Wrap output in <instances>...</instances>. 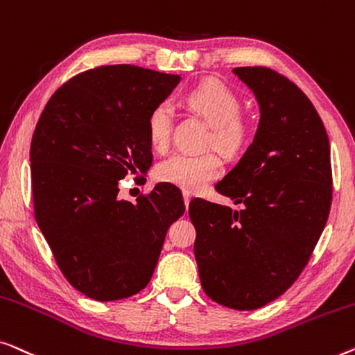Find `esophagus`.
Listing matches in <instances>:
<instances>
[{
    "label": "esophagus",
    "mask_w": 355,
    "mask_h": 355,
    "mask_svg": "<svg viewBox=\"0 0 355 355\" xmlns=\"http://www.w3.org/2000/svg\"><path fill=\"white\" fill-rule=\"evenodd\" d=\"M183 199H184V206H187V209H188V206H189V201H191V194L184 191V193H183Z\"/></svg>",
    "instance_id": "34e87169"
}]
</instances>
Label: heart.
Returning a JSON list of instances; mask_svg holds the SVG:
<instances>
[{
    "mask_svg": "<svg viewBox=\"0 0 355 355\" xmlns=\"http://www.w3.org/2000/svg\"><path fill=\"white\" fill-rule=\"evenodd\" d=\"M183 101L209 125L204 148H214L223 157H236L249 146L252 123L241 111V99L232 88L218 80H207L184 94ZM173 114L167 103L151 109L146 130L149 143L157 151H164L171 143ZM222 172V162L216 153L187 154L175 153L156 168V175L164 183L173 184L184 191H198Z\"/></svg>",
    "mask_w": 355,
    "mask_h": 355,
    "instance_id": "b5f03b06",
    "label": "heart"
}]
</instances>
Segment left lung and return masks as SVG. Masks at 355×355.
<instances>
[{"label":"left lung","instance_id":"obj_1","mask_svg":"<svg viewBox=\"0 0 355 355\" xmlns=\"http://www.w3.org/2000/svg\"><path fill=\"white\" fill-rule=\"evenodd\" d=\"M233 72L256 94L261 121L216 189L244 207L198 198L188 212L204 293L220 306L254 311L306 268L331 207V161L325 125L297 85L270 67Z\"/></svg>","mask_w":355,"mask_h":355}]
</instances>
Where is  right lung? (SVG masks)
<instances>
[{"label":"right lung","mask_w":355,"mask_h":355,"mask_svg":"<svg viewBox=\"0 0 355 355\" xmlns=\"http://www.w3.org/2000/svg\"><path fill=\"white\" fill-rule=\"evenodd\" d=\"M178 76L130 64L80 72L44 106L30 144L33 212L59 270L99 302L146 288L182 191L159 183L137 204L119 180L153 166L146 122Z\"/></svg>","instance_id":"1"}]
</instances>
